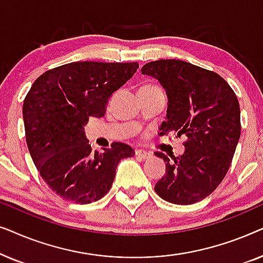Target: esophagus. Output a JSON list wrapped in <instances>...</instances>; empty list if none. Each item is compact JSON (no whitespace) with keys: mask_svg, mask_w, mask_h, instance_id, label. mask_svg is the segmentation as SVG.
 I'll use <instances>...</instances> for the list:
<instances>
[{"mask_svg":"<svg viewBox=\"0 0 263 263\" xmlns=\"http://www.w3.org/2000/svg\"><path fill=\"white\" fill-rule=\"evenodd\" d=\"M135 156L138 158H141V159H146V158H148L151 154L147 152V151H143V149H136L135 151Z\"/></svg>","mask_w":263,"mask_h":263,"instance_id":"obj_1","label":"esophagus"}]
</instances>
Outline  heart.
I'll use <instances>...</instances> for the list:
<instances>
[{"label": "heart", "mask_w": 263, "mask_h": 263, "mask_svg": "<svg viewBox=\"0 0 263 263\" xmlns=\"http://www.w3.org/2000/svg\"><path fill=\"white\" fill-rule=\"evenodd\" d=\"M141 88H159V87H158V86H156V85L148 84V85H143Z\"/></svg>", "instance_id": "obj_1"}]
</instances>
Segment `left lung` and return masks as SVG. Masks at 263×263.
<instances>
[{"label": "left lung", "mask_w": 263, "mask_h": 263, "mask_svg": "<svg viewBox=\"0 0 263 263\" xmlns=\"http://www.w3.org/2000/svg\"><path fill=\"white\" fill-rule=\"evenodd\" d=\"M141 73L156 78L166 91V121L160 135H185L182 156L156 152L166 165L154 190L175 204H192L217 189L228 174L240 136L236 93L220 75L181 60L146 63Z\"/></svg>", "instance_id": "1"}]
</instances>
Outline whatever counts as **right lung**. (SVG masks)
Instances as JSON below:
<instances>
[{
	"mask_svg": "<svg viewBox=\"0 0 263 263\" xmlns=\"http://www.w3.org/2000/svg\"><path fill=\"white\" fill-rule=\"evenodd\" d=\"M139 68L138 62H71L42 74L24 100L25 134L32 160L49 188L64 200L91 203L107 194L127 143L92 152L84 127L103 117L107 100Z\"/></svg>",
	"mask_w": 263,
	"mask_h": 263,
	"instance_id": "1",
	"label": "right lung"
}]
</instances>
